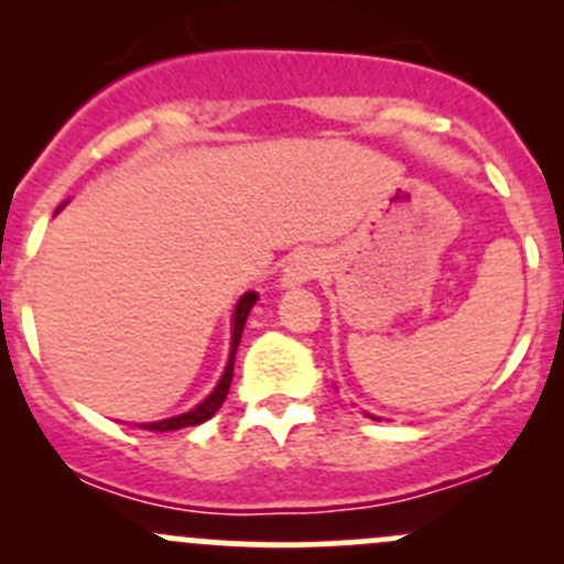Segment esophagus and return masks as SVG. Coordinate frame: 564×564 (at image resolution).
I'll return each instance as SVG.
<instances>
[{
  "mask_svg": "<svg viewBox=\"0 0 564 564\" xmlns=\"http://www.w3.org/2000/svg\"><path fill=\"white\" fill-rule=\"evenodd\" d=\"M324 270L322 256L316 250H297V253L289 256V261L283 264V286H300V283L314 281L318 272Z\"/></svg>",
  "mask_w": 564,
  "mask_h": 564,
  "instance_id": "34e87169",
  "label": "esophagus"
}]
</instances>
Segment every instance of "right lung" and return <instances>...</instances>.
I'll return each instance as SVG.
<instances>
[{"mask_svg":"<svg viewBox=\"0 0 564 564\" xmlns=\"http://www.w3.org/2000/svg\"><path fill=\"white\" fill-rule=\"evenodd\" d=\"M256 303V294L248 292L246 297L237 303V311H235V333H231V357L229 362H226V371L224 377H220L218 388L213 390V395L207 398V401L198 403L193 412H185L180 414V417H169V420H161V423H150L144 425V429L150 431H176V429H187V425H198L204 423V420L213 417L215 412L220 409V403L226 401V395H229V388H231V377H235V355H237V346H240V338H242V327H246V318L250 314V308H253Z\"/></svg>","mask_w":564,"mask_h":564,"instance_id":"add662e5","label":"right lung"}]
</instances>
